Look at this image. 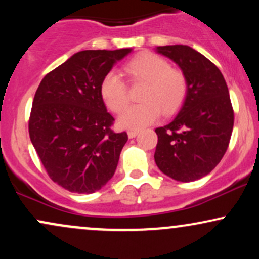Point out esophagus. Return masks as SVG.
I'll return each instance as SVG.
<instances>
[{"label":"esophagus","mask_w":259,"mask_h":259,"mask_svg":"<svg viewBox=\"0 0 259 259\" xmlns=\"http://www.w3.org/2000/svg\"><path fill=\"white\" fill-rule=\"evenodd\" d=\"M138 134H139L138 130H129V132H127V136H129V139H133V138H135Z\"/></svg>","instance_id":"1"}]
</instances>
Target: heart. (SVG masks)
I'll list each match as a JSON object with an SVG mask.
<instances>
[{"label": "heart", "instance_id": "b5f03b06", "mask_svg": "<svg viewBox=\"0 0 259 259\" xmlns=\"http://www.w3.org/2000/svg\"><path fill=\"white\" fill-rule=\"evenodd\" d=\"M126 73L134 81L144 82L140 94L144 102L134 105L119 117V125L125 129H140L150 125L158 118L177 113L184 105L187 95V81L180 70L170 68L164 58L151 52H144L130 59ZM101 97L109 109L115 113L124 111L129 103L126 85L114 70L103 76L100 85Z\"/></svg>", "mask_w": 259, "mask_h": 259}]
</instances>
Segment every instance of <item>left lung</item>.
Here are the masks:
<instances>
[{
	"label": "left lung",
	"instance_id": "8db88e82",
	"mask_svg": "<svg viewBox=\"0 0 259 259\" xmlns=\"http://www.w3.org/2000/svg\"><path fill=\"white\" fill-rule=\"evenodd\" d=\"M185 75L187 95L170 123L157 127L154 162L183 183L206 177L221 162L231 138L234 112L227 82L209 59L186 45L156 47Z\"/></svg>",
	"mask_w": 259,
	"mask_h": 259
}]
</instances>
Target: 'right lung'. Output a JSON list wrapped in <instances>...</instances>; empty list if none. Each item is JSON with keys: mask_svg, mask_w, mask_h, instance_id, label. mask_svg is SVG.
I'll use <instances>...</instances> for the list:
<instances>
[{"mask_svg": "<svg viewBox=\"0 0 259 259\" xmlns=\"http://www.w3.org/2000/svg\"><path fill=\"white\" fill-rule=\"evenodd\" d=\"M133 49L85 50L74 53L38 85L29 134L50 178L76 194L99 191L112 179L125 132L111 129L100 85Z\"/></svg>", "mask_w": 259, "mask_h": 259, "instance_id": "add662e5", "label": "right lung"}]
</instances>
